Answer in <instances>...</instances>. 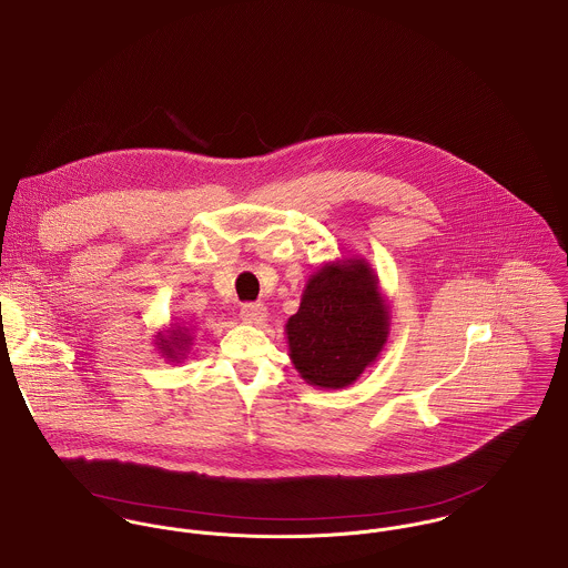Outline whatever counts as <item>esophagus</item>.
I'll use <instances>...</instances> for the list:
<instances>
[{"label":"esophagus","instance_id":"1","mask_svg":"<svg viewBox=\"0 0 568 568\" xmlns=\"http://www.w3.org/2000/svg\"><path fill=\"white\" fill-rule=\"evenodd\" d=\"M241 321L252 327H261L267 321V310L263 305H243L241 307Z\"/></svg>","mask_w":568,"mask_h":568}]
</instances>
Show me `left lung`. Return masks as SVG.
Instances as JSON below:
<instances>
[{
  "instance_id": "obj_1",
  "label": "left lung",
  "mask_w": 568,
  "mask_h": 568,
  "mask_svg": "<svg viewBox=\"0 0 568 568\" xmlns=\"http://www.w3.org/2000/svg\"><path fill=\"white\" fill-rule=\"evenodd\" d=\"M379 278L362 256L321 265L305 283L301 307L285 323L290 359L318 388L351 386L384 351L390 312Z\"/></svg>"
}]
</instances>
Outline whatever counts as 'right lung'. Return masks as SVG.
Segmentation results:
<instances>
[{
	"mask_svg": "<svg viewBox=\"0 0 568 568\" xmlns=\"http://www.w3.org/2000/svg\"><path fill=\"white\" fill-rule=\"evenodd\" d=\"M155 351L164 357V362H184L193 346V329L189 325H169L153 336Z\"/></svg>",
	"mask_w": 568,
	"mask_h": 568,
	"instance_id": "1",
	"label": "right lung"
}]
</instances>
